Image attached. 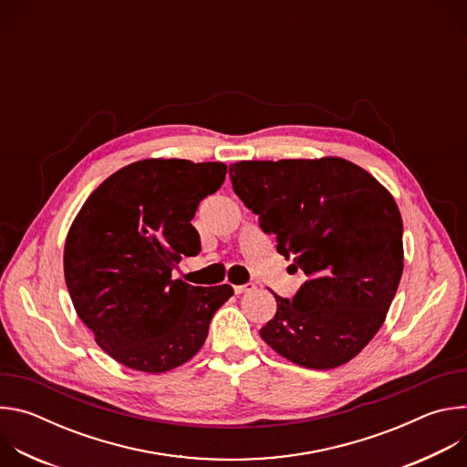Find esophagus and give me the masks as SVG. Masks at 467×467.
Wrapping results in <instances>:
<instances>
[{
  "instance_id": "esophagus-1",
  "label": "esophagus",
  "mask_w": 467,
  "mask_h": 467,
  "mask_svg": "<svg viewBox=\"0 0 467 467\" xmlns=\"http://www.w3.org/2000/svg\"><path fill=\"white\" fill-rule=\"evenodd\" d=\"M253 288H254L253 283H245V285H236V286H234V292H236V294H244V292H251Z\"/></svg>"
}]
</instances>
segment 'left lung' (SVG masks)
<instances>
[{
  "instance_id": "1",
  "label": "left lung",
  "mask_w": 467,
  "mask_h": 467,
  "mask_svg": "<svg viewBox=\"0 0 467 467\" xmlns=\"http://www.w3.org/2000/svg\"><path fill=\"white\" fill-rule=\"evenodd\" d=\"M229 175L262 231L277 236V251L308 277L292 301L275 294L262 340L308 369L348 364L382 327L403 275L393 195L340 157L240 161Z\"/></svg>"
}]
</instances>
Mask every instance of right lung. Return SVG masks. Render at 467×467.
Returning <instances> with one entry per match:
<instances>
[{
    "label": "right lung",
    "mask_w": 467,
    "mask_h": 467,
    "mask_svg": "<svg viewBox=\"0 0 467 467\" xmlns=\"http://www.w3.org/2000/svg\"><path fill=\"white\" fill-rule=\"evenodd\" d=\"M225 173L223 162H132L107 177L72 222L66 286L96 344L116 362L155 375L203 348L214 312L234 290L192 286L171 270L202 249L192 220Z\"/></svg>",
    "instance_id": "1"
}]
</instances>
